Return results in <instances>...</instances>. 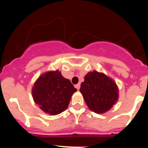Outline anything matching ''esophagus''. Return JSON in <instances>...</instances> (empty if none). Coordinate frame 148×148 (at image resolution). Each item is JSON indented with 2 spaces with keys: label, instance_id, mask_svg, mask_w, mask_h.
<instances>
[{
  "label": "esophagus",
  "instance_id": "1",
  "mask_svg": "<svg viewBox=\"0 0 148 148\" xmlns=\"http://www.w3.org/2000/svg\"><path fill=\"white\" fill-rule=\"evenodd\" d=\"M80 87H81V84H78L75 85V88L77 90H79L80 89Z\"/></svg>",
  "mask_w": 148,
  "mask_h": 148
}]
</instances>
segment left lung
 Listing matches in <instances>:
<instances>
[{"label": "left lung", "instance_id": "8db88e82", "mask_svg": "<svg viewBox=\"0 0 148 148\" xmlns=\"http://www.w3.org/2000/svg\"><path fill=\"white\" fill-rule=\"evenodd\" d=\"M80 92L88 108L97 113H103L111 109L118 99V88L115 83L96 71L85 76Z\"/></svg>", "mask_w": 148, "mask_h": 148}]
</instances>
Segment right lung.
I'll use <instances>...</instances> for the list:
<instances>
[{"label": "right lung", "instance_id": "add662e5", "mask_svg": "<svg viewBox=\"0 0 148 148\" xmlns=\"http://www.w3.org/2000/svg\"><path fill=\"white\" fill-rule=\"evenodd\" d=\"M77 90L58 70L48 72L35 83L32 94L35 102L45 113L58 115L68 106L71 97Z\"/></svg>", "mask_w": 148, "mask_h": 148}]
</instances>
